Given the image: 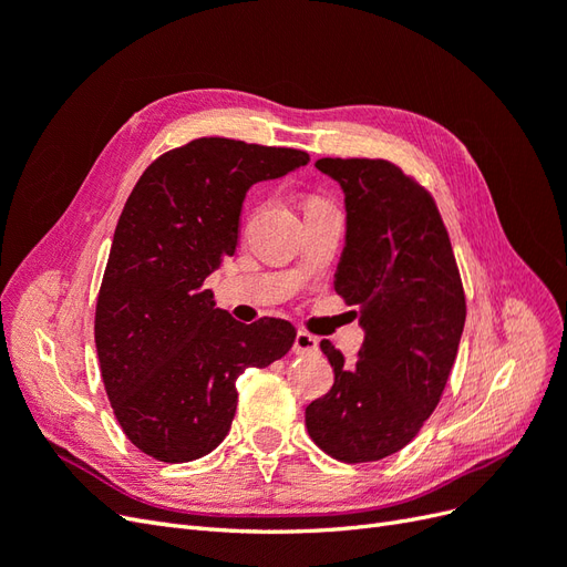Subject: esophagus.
Masks as SVG:
<instances>
[{"instance_id": "obj_1", "label": "esophagus", "mask_w": 567, "mask_h": 567, "mask_svg": "<svg viewBox=\"0 0 567 567\" xmlns=\"http://www.w3.org/2000/svg\"><path fill=\"white\" fill-rule=\"evenodd\" d=\"M317 350H319V340L307 331H298L296 342H293V352L300 357H307V354H315Z\"/></svg>"}]
</instances>
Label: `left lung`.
Returning a JSON list of instances; mask_svg holds the SVG:
<instances>
[{
	"instance_id": "left-lung-1",
	"label": "left lung",
	"mask_w": 567,
	"mask_h": 567,
	"mask_svg": "<svg viewBox=\"0 0 567 567\" xmlns=\"http://www.w3.org/2000/svg\"><path fill=\"white\" fill-rule=\"evenodd\" d=\"M346 194L348 234L336 293L357 305L364 346L357 362L329 340L333 388L305 409L319 450L346 463L381 461L433 414L466 323V296L433 196L381 158H319Z\"/></svg>"
}]
</instances>
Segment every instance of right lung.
<instances>
[{
    "mask_svg": "<svg viewBox=\"0 0 567 567\" xmlns=\"http://www.w3.org/2000/svg\"><path fill=\"white\" fill-rule=\"evenodd\" d=\"M310 163L298 148L200 136L153 161L117 219L99 288L101 379L127 440L184 463L210 454L236 414V379L296 342L290 321L217 310L205 279L238 246L246 192Z\"/></svg>",
    "mask_w": 567,
    "mask_h": 567,
    "instance_id": "1",
    "label": "right lung"
}]
</instances>
